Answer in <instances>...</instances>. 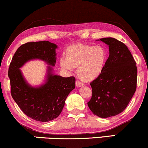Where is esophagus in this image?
Here are the masks:
<instances>
[{
	"instance_id": "34e87169",
	"label": "esophagus",
	"mask_w": 148,
	"mask_h": 148,
	"mask_svg": "<svg viewBox=\"0 0 148 148\" xmlns=\"http://www.w3.org/2000/svg\"><path fill=\"white\" fill-rule=\"evenodd\" d=\"M75 84H76V86H77V87H80V86H83V85H84V84H83L82 82H79V81H78V80L76 81Z\"/></svg>"
}]
</instances>
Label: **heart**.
I'll list each match as a JSON object with an SVG mask.
<instances>
[{
    "instance_id": "b5f03b06",
    "label": "heart",
    "mask_w": 148,
    "mask_h": 148,
    "mask_svg": "<svg viewBox=\"0 0 148 148\" xmlns=\"http://www.w3.org/2000/svg\"><path fill=\"white\" fill-rule=\"evenodd\" d=\"M66 59L60 60L62 69L72 71L77 68L80 79L89 82L98 77L105 69L108 59L107 50L101 46L74 43L66 50Z\"/></svg>"
}]
</instances>
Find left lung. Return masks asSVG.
Segmentation results:
<instances>
[{
  "label": "left lung",
  "instance_id": "left-lung-1",
  "mask_svg": "<svg viewBox=\"0 0 148 148\" xmlns=\"http://www.w3.org/2000/svg\"><path fill=\"white\" fill-rule=\"evenodd\" d=\"M109 46V56L102 74L90 83V110L100 118L118 115L125 109L136 90V62L125 43L112 37L100 39Z\"/></svg>",
  "mask_w": 148,
  "mask_h": 148
}]
</instances>
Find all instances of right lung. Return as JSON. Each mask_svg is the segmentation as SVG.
<instances>
[{
    "instance_id": "add662e5",
    "label": "right lung",
    "mask_w": 148,
    "mask_h": 148,
    "mask_svg": "<svg viewBox=\"0 0 148 148\" xmlns=\"http://www.w3.org/2000/svg\"><path fill=\"white\" fill-rule=\"evenodd\" d=\"M57 48L56 44L48 41L24 43L16 51L9 67L12 97L26 116L40 122H48L60 116L67 96L75 87V78L53 75L49 66L46 82L34 88L25 81L19 69L33 59L55 66Z\"/></svg>"
}]
</instances>
